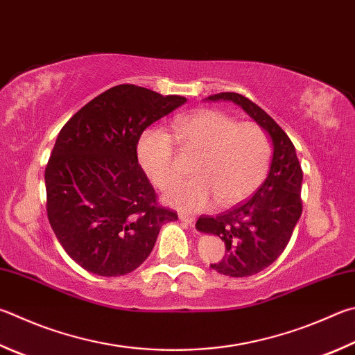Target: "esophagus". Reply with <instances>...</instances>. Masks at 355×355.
Returning <instances> with one entry per match:
<instances>
[{"mask_svg": "<svg viewBox=\"0 0 355 355\" xmlns=\"http://www.w3.org/2000/svg\"><path fill=\"white\" fill-rule=\"evenodd\" d=\"M180 220L182 222H184V223H188L189 227H194V223H196V217L194 216H188V214H183V212H180Z\"/></svg>", "mask_w": 355, "mask_h": 355, "instance_id": "esophagus-1", "label": "esophagus"}]
</instances>
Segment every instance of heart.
I'll use <instances>...</instances> for the list:
<instances>
[{
	"instance_id": "heart-1",
	"label": "heart",
	"mask_w": 355,
	"mask_h": 355,
	"mask_svg": "<svg viewBox=\"0 0 355 355\" xmlns=\"http://www.w3.org/2000/svg\"><path fill=\"white\" fill-rule=\"evenodd\" d=\"M172 135L186 150L198 153L192 175L173 186L164 200L177 208L197 211L216 198L217 206L242 202L259 188L270 163V141L254 122H236L217 110H198L173 121ZM139 164L150 182L166 189L175 182L173 144L158 128L147 130L138 143Z\"/></svg>"
}]
</instances>
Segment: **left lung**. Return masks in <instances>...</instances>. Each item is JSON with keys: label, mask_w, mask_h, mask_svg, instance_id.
<instances>
[{"label": "left lung", "mask_w": 355, "mask_h": 355, "mask_svg": "<svg viewBox=\"0 0 355 355\" xmlns=\"http://www.w3.org/2000/svg\"><path fill=\"white\" fill-rule=\"evenodd\" d=\"M206 101L239 105L266 130L273 147L266 182L247 202L216 217L202 216L196 223L200 233L220 237L227 247V256L211 268L245 278L267 268L287 247L302 211V171L286 132L254 102L237 93L212 94Z\"/></svg>", "instance_id": "obj_1"}]
</instances>
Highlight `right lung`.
<instances>
[{
  "mask_svg": "<svg viewBox=\"0 0 355 355\" xmlns=\"http://www.w3.org/2000/svg\"><path fill=\"white\" fill-rule=\"evenodd\" d=\"M184 102L118 85L63 125L44 171L48 218L63 250L87 272H133L152 253L161 227L178 218L158 206L137 146L147 127Z\"/></svg>",
  "mask_w": 355,
  "mask_h": 355,
  "instance_id": "right-lung-1",
  "label": "right lung"
}]
</instances>
